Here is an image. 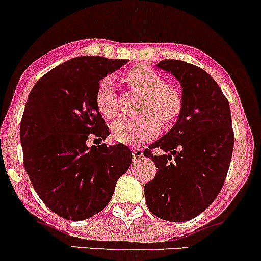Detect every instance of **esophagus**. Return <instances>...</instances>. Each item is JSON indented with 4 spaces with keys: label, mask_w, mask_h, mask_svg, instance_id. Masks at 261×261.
<instances>
[{
    "label": "esophagus",
    "mask_w": 261,
    "mask_h": 261,
    "mask_svg": "<svg viewBox=\"0 0 261 261\" xmlns=\"http://www.w3.org/2000/svg\"><path fill=\"white\" fill-rule=\"evenodd\" d=\"M142 155H144V150H142V149H140V148H133L132 149L133 161H139Z\"/></svg>",
    "instance_id": "34e87169"
}]
</instances>
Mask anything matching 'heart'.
<instances>
[{"instance_id": "b5f03b06", "label": "heart", "mask_w": 261, "mask_h": 261, "mask_svg": "<svg viewBox=\"0 0 261 261\" xmlns=\"http://www.w3.org/2000/svg\"><path fill=\"white\" fill-rule=\"evenodd\" d=\"M126 82L135 91L145 93L140 106V117H124L112 125V136L122 144H139L153 139L165 124L174 121L182 111L181 92L173 84L164 83L160 73L145 66H137L126 73ZM96 107L103 116L111 119L119 113L115 83L104 77L96 91Z\"/></svg>"}]
</instances>
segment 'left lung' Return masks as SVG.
Masks as SVG:
<instances>
[{
	"mask_svg": "<svg viewBox=\"0 0 261 261\" xmlns=\"http://www.w3.org/2000/svg\"><path fill=\"white\" fill-rule=\"evenodd\" d=\"M155 67L179 82L184 106L174 126L144 150L158 169L144 188L146 206L161 219L186 222L213 203L226 179L233 149L230 104L199 67L174 59ZM154 148L163 154L153 155Z\"/></svg>",
	"mask_w": 261,
	"mask_h": 261,
	"instance_id": "left-lung-1",
	"label": "left lung"
}]
</instances>
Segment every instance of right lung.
Returning a JSON list of instances; mask_svg holds the SVG:
<instances>
[{
	"label": "right lung",
	"mask_w": 261,
	"mask_h": 261,
	"mask_svg": "<svg viewBox=\"0 0 261 261\" xmlns=\"http://www.w3.org/2000/svg\"><path fill=\"white\" fill-rule=\"evenodd\" d=\"M128 59L76 57L38 80L21 121L23 165L43 203L68 220H84L108 204L116 182L129 169L128 146H87L92 133L109 129L96 107L99 82Z\"/></svg>",
	"instance_id": "add662e5"
}]
</instances>
